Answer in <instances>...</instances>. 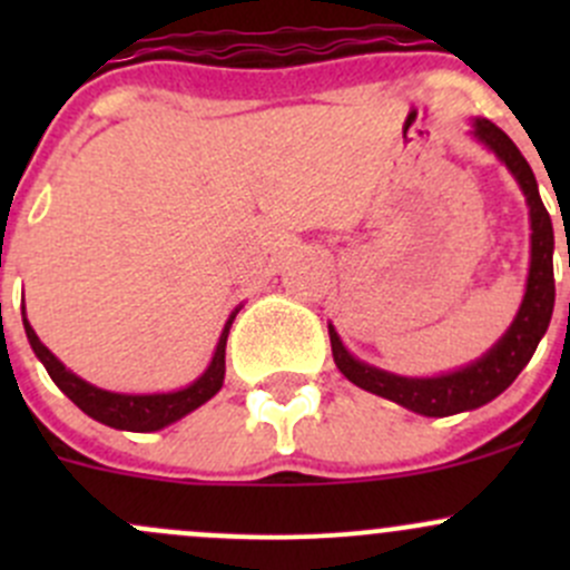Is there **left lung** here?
Here are the masks:
<instances>
[{
	"label": "left lung",
	"mask_w": 570,
	"mask_h": 570,
	"mask_svg": "<svg viewBox=\"0 0 570 570\" xmlns=\"http://www.w3.org/2000/svg\"><path fill=\"white\" fill-rule=\"evenodd\" d=\"M474 137L485 142L488 148L497 151V157L513 170L519 178L521 189L527 195L532 217V264L530 278H527V295L519 308V317L513 320L510 331L499 338L497 347L488 355H482L476 364L465 366L461 372L441 377H400L389 375V372L366 366L355 361L353 355L344 350L338 342L336 331L331 327V350L333 361H336L338 372L355 383L364 392L396 402V405L407 407L422 416H452V413L471 411L493 396H499L510 383L519 377V372L530 364L534 347H538L540 336L546 333L554 312V264H551V253H554V228H551V217L546 212L543 200H540L538 181L515 142L499 129L497 124L485 118L474 120Z\"/></svg>",
	"instance_id": "left-lung-1"
}]
</instances>
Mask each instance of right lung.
Wrapping results in <instances>:
<instances>
[{
  "instance_id": "right-lung-1",
  "label": "right lung",
  "mask_w": 570,
  "mask_h": 570,
  "mask_svg": "<svg viewBox=\"0 0 570 570\" xmlns=\"http://www.w3.org/2000/svg\"><path fill=\"white\" fill-rule=\"evenodd\" d=\"M232 320L223 327V336L217 342L215 358H212L209 370L193 383V386L181 389L174 394H112L105 389H96L90 383H85L82 377H77L73 372H68L49 350L43 347V342L36 336L30 322L24 320L27 338H30L32 350L40 361H43L46 372H49L51 381L60 386V392L68 396L77 407H82L88 416H94L96 422L109 424L115 430H131V433H151V430H163L165 424L176 422V419L187 416L189 411L204 405L206 400H212L223 386V375H226V338Z\"/></svg>"
}]
</instances>
